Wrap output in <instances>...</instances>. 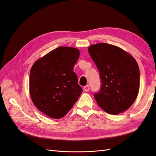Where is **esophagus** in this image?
<instances>
[{"label": "esophagus", "instance_id": "1", "mask_svg": "<svg viewBox=\"0 0 156 156\" xmlns=\"http://www.w3.org/2000/svg\"><path fill=\"white\" fill-rule=\"evenodd\" d=\"M83 90H84L85 92H88L89 90H90V88H89V86H88V85L85 86V87H84V88H83Z\"/></svg>", "mask_w": 156, "mask_h": 156}]
</instances>
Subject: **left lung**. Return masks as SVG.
<instances>
[{"instance_id":"left-lung-1","label":"left lung","mask_w":156,"mask_h":156,"mask_svg":"<svg viewBox=\"0 0 156 156\" xmlns=\"http://www.w3.org/2000/svg\"><path fill=\"white\" fill-rule=\"evenodd\" d=\"M100 75L101 87L94 98L102 110L117 115L133 105L140 89V69L128 53L117 46L100 43L88 48Z\"/></svg>"}]
</instances>
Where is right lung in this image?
I'll return each mask as SVG.
<instances>
[{"label": "right lung", "instance_id": "obj_1", "mask_svg": "<svg viewBox=\"0 0 156 156\" xmlns=\"http://www.w3.org/2000/svg\"><path fill=\"white\" fill-rule=\"evenodd\" d=\"M78 49L60 46L35 62L29 75V91L39 111L53 119L64 117L82 92L73 71Z\"/></svg>", "mask_w": 156, "mask_h": 156}]
</instances>
